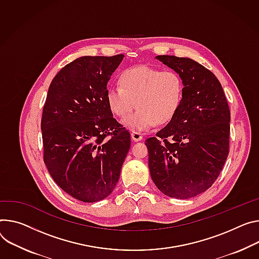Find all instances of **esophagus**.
Here are the masks:
<instances>
[{
	"label": "esophagus",
	"instance_id": "esophagus-1",
	"mask_svg": "<svg viewBox=\"0 0 259 259\" xmlns=\"http://www.w3.org/2000/svg\"><path fill=\"white\" fill-rule=\"evenodd\" d=\"M131 137H132V139L134 140V142H140V140L143 139L142 133H139L137 131H132L131 132Z\"/></svg>",
	"mask_w": 259,
	"mask_h": 259
}]
</instances>
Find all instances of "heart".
<instances>
[{
  "mask_svg": "<svg viewBox=\"0 0 259 259\" xmlns=\"http://www.w3.org/2000/svg\"><path fill=\"white\" fill-rule=\"evenodd\" d=\"M120 87H109L105 100L112 114L124 117L137 105L139 109L124 119L126 127L147 131L156 124L170 122L179 112L185 93L180 73L174 70L139 66L125 70Z\"/></svg>",
  "mask_w": 259,
  "mask_h": 259,
  "instance_id": "1",
  "label": "heart"
}]
</instances>
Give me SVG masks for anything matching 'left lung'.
I'll use <instances>...</instances> for the list:
<instances>
[{
    "mask_svg": "<svg viewBox=\"0 0 259 259\" xmlns=\"http://www.w3.org/2000/svg\"><path fill=\"white\" fill-rule=\"evenodd\" d=\"M181 74L183 104L174 119L146 140L156 187L169 197L188 199L214 184L229 153L230 111L215 74L189 58L157 56Z\"/></svg>",
    "mask_w": 259,
    "mask_h": 259,
    "instance_id": "obj_1",
    "label": "left lung"
}]
</instances>
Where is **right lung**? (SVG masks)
<instances>
[{
    "mask_svg": "<svg viewBox=\"0 0 259 259\" xmlns=\"http://www.w3.org/2000/svg\"><path fill=\"white\" fill-rule=\"evenodd\" d=\"M123 58L85 56L66 65L53 79L43 107L45 165L61 189L83 202L102 200L113 191L130 149L129 131L105 100L107 82Z\"/></svg>",
    "mask_w": 259,
    "mask_h": 259,
    "instance_id": "1",
    "label": "right lung"
}]
</instances>
